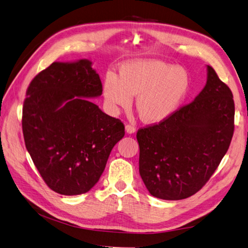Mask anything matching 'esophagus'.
Wrapping results in <instances>:
<instances>
[{
	"label": "esophagus",
	"instance_id": "esophagus-1",
	"mask_svg": "<svg viewBox=\"0 0 248 248\" xmlns=\"http://www.w3.org/2000/svg\"><path fill=\"white\" fill-rule=\"evenodd\" d=\"M125 130H126V132L128 133V134H133L134 132H136V127H133L132 125H125Z\"/></svg>",
	"mask_w": 248,
	"mask_h": 248
}]
</instances>
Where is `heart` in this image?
I'll return each mask as SVG.
<instances>
[{"label":"heart","instance_id":"obj_1","mask_svg":"<svg viewBox=\"0 0 248 248\" xmlns=\"http://www.w3.org/2000/svg\"><path fill=\"white\" fill-rule=\"evenodd\" d=\"M190 90V77L182 67L156 59H140L125 63L120 76L108 72L103 96L109 110L127 108L132 95L136 109L145 123L163 122L181 107Z\"/></svg>","mask_w":248,"mask_h":248}]
</instances>
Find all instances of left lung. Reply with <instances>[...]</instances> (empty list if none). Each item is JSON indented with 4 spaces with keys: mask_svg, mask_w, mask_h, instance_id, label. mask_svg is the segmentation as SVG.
I'll use <instances>...</instances> for the list:
<instances>
[{
    "mask_svg": "<svg viewBox=\"0 0 248 248\" xmlns=\"http://www.w3.org/2000/svg\"><path fill=\"white\" fill-rule=\"evenodd\" d=\"M230 88L211 66L194 100L157 125L140 129V175L153 197L179 201L198 192L226 155L234 133Z\"/></svg>",
    "mask_w": 248,
    "mask_h": 248,
    "instance_id": "1",
    "label": "left lung"
}]
</instances>
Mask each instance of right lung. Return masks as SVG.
Wrapping results in <instances>:
<instances>
[{"label": "right lung", "mask_w": 248, "mask_h": 248, "mask_svg": "<svg viewBox=\"0 0 248 248\" xmlns=\"http://www.w3.org/2000/svg\"><path fill=\"white\" fill-rule=\"evenodd\" d=\"M92 64L54 62L31 81L22 108L28 152L44 182L64 196L93 188L125 134L119 119L90 100L102 94Z\"/></svg>", "instance_id": "obj_1"}]
</instances>
